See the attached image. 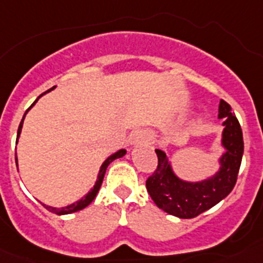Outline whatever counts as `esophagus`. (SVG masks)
Returning a JSON list of instances; mask_svg holds the SVG:
<instances>
[{
	"mask_svg": "<svg viewBox=\"0 0 263 263\" xmlns=\"http://www.w3.org/2000/svg\"><path fill=\"white\" fill-rule=\"evenodd\" d=\"M152 136L146 130H136L132 136V143L138 145V143H148L152 142Z\"/></svg>",
	"mask_w": 263,
	"mask_h": 263,
	"instance_id": "obj_1",
	"label": "esophagus"
}]
</instances>
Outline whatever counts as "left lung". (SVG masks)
<instances>
[{
	"instance_id": "obj_1",
	"label": "left lung",
	"mask_w": 263,
	"mask_h": 263,
	"mask_svg": "<svg viewBox=\"0 0 263 263\" xmlns=\"http://www.w3.org/2000/svg\"><path fill=\"white\" fill-rule=\"evenodd\" d=\"M218 118L222 120L220 145L224 152L218 157V170L201 180H184L176 175L173 163L163 150L157 148L158 168L146 180V188L157 206L179 218H192L205 212L231 194L243 154L242 130L232 113L231 105L220 100Z\"/></svg>"
}]
</instances>
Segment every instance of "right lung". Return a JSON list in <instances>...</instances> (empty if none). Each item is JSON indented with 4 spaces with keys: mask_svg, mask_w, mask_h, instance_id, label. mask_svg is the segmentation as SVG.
Listing matches in <instances>:
<instances>
[{
    "mask_svg": "<svg viewBox=\"0 0 263 263\" xmlns=\"http://www.w3.org/2000/svg\"><path fill=\"white\" fill-rule=\"evenodd\" d=\"M53 88H55V87H52V88H51V89H48L47 92H45V93H42L41 96H39L38 99H36L35 101H34V104H32V105L30 106L29 109H27L26 113L23 115V118H22V121H21L20 127H18L17 142H15V143H18V139H20L21 132H22V126H23V120H25V117H26L27 111H29L30 109L32 108V106L35 105L36 101H38V100L41 99V97L43 96V95H46V93H48V92H51V90H52ZM125 154H126V150H125V148H121V150H118V152H116V153H113V154H111V155H109V157L106 158L105 160H104V163L101 164V167H100L99 174H97V179H96V182H95V185L92 188H90L89 191H88L87 194L84 195V196L81 197L80 200L75 201V203H72V204H68V205H66V206H60V208H57V206H51V205H46V204H43V205L46 206V210H48V211H50V212H52V213H57V215H68V213H73V212H78V211L84 210L85 206L89 205V204L92 203V201H93L95 197H96L97 192H99L100 187H101V183H103L104 175H105L106 168H108L109 164H110L111 162H113V160H115V159H118V158H122ZM15 163H17V166H18L17 154H15Z\"/></svg>",
    "mask_w": 263,
    "mask_h": 263,
    "instance_id": "right-lung-1",
    "label": "right lung"
}]
</instances>
